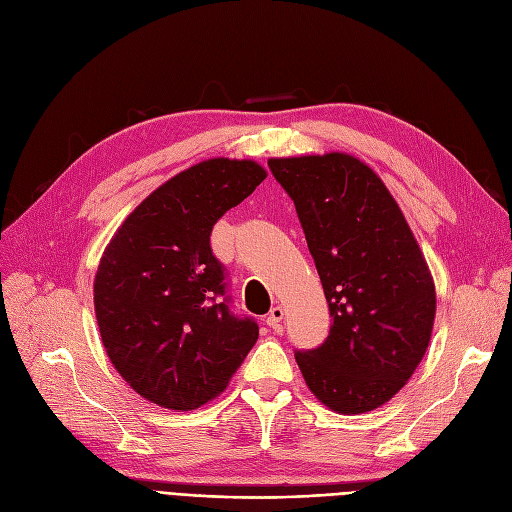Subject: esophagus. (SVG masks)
I'll return each instance as SVG.
<instances>
[{"label": "esophagus", "mask_w": 512, "mask_h": 512, "mask_svg": "<svg viewBox=\"0 0 512 512\" xmlns=\"http://www.w3.org/2000/svg\"><path fill=\"white\" fill-rule=\"evenodd\" d=\"M282 318H284V309H282L280 305H276V307H272V311L268 314V318H265V322H268V326H270V328L280 330V322H282Z\"/></svg>", "instance_id": "1"}]
</instances>
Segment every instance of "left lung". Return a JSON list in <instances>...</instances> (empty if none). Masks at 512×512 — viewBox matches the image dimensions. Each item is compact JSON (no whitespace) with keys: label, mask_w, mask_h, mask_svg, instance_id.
<instances>
[{"label":"left lung","mask_w":512,"mask_h":512,"mask_svg":"<svg viewBox=\"0 0 512 512\" xmlns=\"http://www.w3.org/2000/svg\"><path fill=\"white\" fill-rule=\"evenodd\" d=\"M293 198L332 316L326 341L297 351L303 379L339 414L402 389L431 341L435 282L395 198L347 152L268 161Z\"/></svg>","instance_id":"1"}]
</instances>
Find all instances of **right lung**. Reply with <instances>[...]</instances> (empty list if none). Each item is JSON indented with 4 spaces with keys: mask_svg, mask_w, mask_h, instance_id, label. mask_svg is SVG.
I'll list each match as a JSON object with an SVG mask.
<instances>
[{
    "mask_svg": "<svg viewBox=\"0 0 512 512\" xmlns=\"http://www.w3.org/2000/svg\"><path fill=\"white\" fill-rule=\"evenodd\" d=\"M268 177L251 159H207L133 209L102 253L94 307L108 360L167 410L201 408L224 391L259 337L236 318L209 244L215 221Z\"/></svg>",
    "mask_w": 512,
    "mask_h": 512,
    "instance_id": "obj_1",
    "label": "right lung"
}]
</instances>
